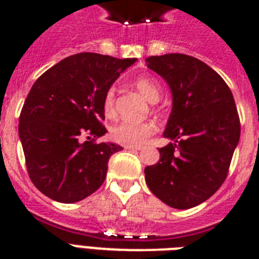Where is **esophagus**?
<instances>
[{
    "label": "esophagus",
    "mask_w": 259,
    "mask_h": 259,
    "mask_svg": "<svg viewBox=\"0 0 259 259\" xmlns=\"http://www.w3.org/2000/svg\"><path fill=\"white\" fill-rule=\"evenodd\" d=\"M124 149L128 150H143L144 145H125Z\"/></svg>",
    "instance_id": "34e87169"
}]
</instances>
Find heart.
I'll use <instances>...</instances> for the list:
<instances>
[{
	"mask_svg": "<svg viewBox=\"0 0 259 259\" xmlns=\"http://www.w3.org/2000/svg\"><path fill=\"white\" fill-rule=\"evenodd\" d=\"M134 84L150 102H157L161 97V84L158 83V80L152 75L144 74L141 76H137L134 80ZM102 107L107 118L115 116V88L114 87L106 89L102 98ZM154 132L155 125L152 122L135 123L123 120L110 130V136L113 141L122 145H140L145 143L146 139L152 136Z\"/></svg>",
	"mask_w": 259,
	"mask_h": 259,
	"instance_id": "b5f03b06",
	"label": "heart"
}]
</instances>
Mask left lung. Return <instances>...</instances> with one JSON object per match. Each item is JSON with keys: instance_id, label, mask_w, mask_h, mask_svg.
<instances>
[{"instance_id": "left-lung-1", "label": "left lung", "mask_w": 259, "mask_h": 259, "mask_svg": "<svg viewBox=\"0 0 259 259\" xmlns=\"http://www.w3.org/2000/svg\"><path fill=\"white\" fill-rule=\"evenodd\" d=\"M172 92V111L159 148L161 159L145 167L146 184L174 209H191L221 188L240 139L232 92L221 75L194 57L171 53L145 59Z\"/></svg>"}]
</instances>
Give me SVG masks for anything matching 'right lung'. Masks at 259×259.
<instances>
[{"label": "right lung", "instance_id": "add662e5", "mask_svg": "<svg viewBox=\"0 0 259 259\" xmlns=\"http://www.w3.org/2000/svg\"><path fill=\"white\" fill-rule=\"evenodd\" d=\"M135 61L79 53L32 85L20 111L19 137L29 179L41 193L72 203L101 187L110 157L123 149L96 141L107 132L102 98Z\"/></svg>", "mask_w": 259, "mask_h": 259}]
</instances>
